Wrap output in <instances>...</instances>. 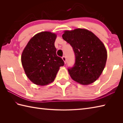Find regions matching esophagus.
I'll return each instance as SVG.
<instances>
[{"label": "esophagus", "mask_w": 123, "mask_h": 123, "mask_svg": "<svg viewBox=\"0 0 123 123\" xmlns=\"http://www.w3.org/2000/svg\"><path fill=\"white\" fill-rule=\"evenodd\" d=\"M62 59H63V60L64 61V63L66 64V63H67V59H66V57L65 56H62Z\"/></svg>", "instance_id": "esophagus-1"}]
</instances>
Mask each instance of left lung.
I'll return each mask as SVG.
<instances>
[{
  "mask_svg": "<svg viewBox=\"0 0 123 123\" xmlns=\"http://www.w3.org/2000/svg\"><path fill=\"white\" fill-rule=\"evenodd\" d=\"M62 37L72 46L75 55L74 66L68 69L72 79L84 85L95 82L106 63L104 44L93 33L82 28L65 31Z\"/></svg>",
  "mask_w": 123,
  "mask_h": 123,
  "instance_id": "obj_1",
  "label": "left lung"
}]
</instances>
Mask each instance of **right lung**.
<instances>
[{
    "label": "right lung",
    "mask_w": 123,
    "mask_h": 123,
    "mask_svg": "<svg viewBox=\"0 0 123 123\" xmlns=\"http://www.w3.org/2000/svg\"><path fill=\"white\" fill-rule=\"evenodd\" d=\"M56 37L51 32L39 33L31 39L23 52V68L28 79L36 85L53 82L60 67L64 66L63 60L56 55Z\"/></svg>",
    "instance_id": "obj_1"
}]
</instances>
